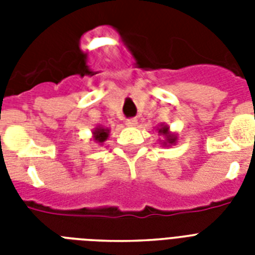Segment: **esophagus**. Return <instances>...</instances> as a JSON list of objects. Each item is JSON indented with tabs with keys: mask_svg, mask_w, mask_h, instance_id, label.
I'll return each instance as SVG.
<instances>
[{
	"mask_svg": "<svg viewBox=\"0 0 255 255\" xmlns=\"http://www.w3.org/2000/svg\"><path fill=\"white\" fill-rule=\"evenodd\" d=\"M126 124H127L128 127H133V126H136V124H137V120H136L135 118H132V119H127L126 120Z\"/></svg>",
	"mask_w": 255,
	"mask_h": 255,
	"instance_id": "34e87169",
	"label": "esophagus"
}]
</instances>
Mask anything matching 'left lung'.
<instances>
[{
  "instance_id": "left-lung-1",
  "label": "left lung",
  "mask_w": 255,
  "mask_h": 255,
  "mask_svg": "<svg viewBox=\"0 0 255 255\" xmlns=\"http://www.w3.org/2000/svg\"><path fill=\"white\" fill-rule=\"evenodd\" d=\"M159 132L160 133H163V135H165V143H164L165 145H167V144L172 145V144L176 143V139H177V137H176L174 135H172V133H169V127L164 126V127L160 128Z\"/></svg>"
}]
</instances>
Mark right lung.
<instances>
[{
  "instance_id": "obj_1",
  "label": "right lung",
  "mask_w": 255,
  "mask_h": 255,
  "mask_svg": "<svg viewBox=\"0 0 255 255\" xmlns=\"http://www.w3.org/2000/svg\"><path fill=\"white\" fill-rule=\"evenodd\" d=\"M92 135H94V140H95L96 143L103 144L104 141L107 140L108 135H110V129H108V128L98 127V128H95V129H94Z\"/></svg>"
}]
</instances>
